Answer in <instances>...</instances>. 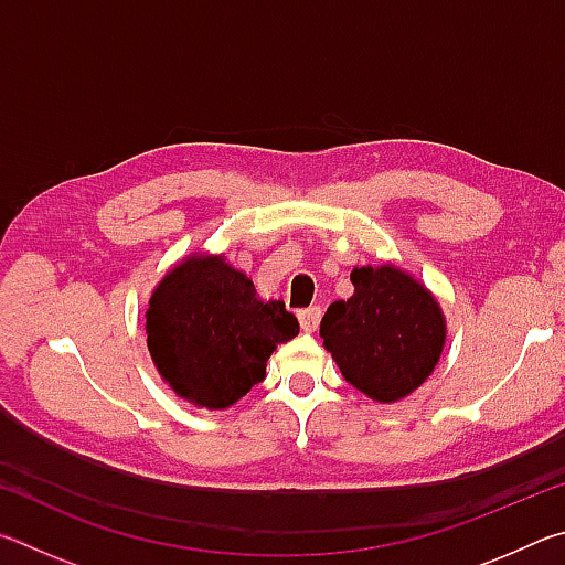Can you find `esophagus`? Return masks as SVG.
<instances>
[{
    "label": "esophagus",
    "instance_id": "34e87169",
    "mask_svg": "<svg viewBox=\"0 0 565 565\" xmlns=\"http://www.w3.org/2000/svg\"><path fill=\"white\" fill-rule=\"evenodd\" d=\"M319 321H321V309H319V306H309V309H301L299 311V323H301V329L306 333L317 331L319 329Z\"/></svg>",
    "mask_w": 565,
    "mask_h": 565
}]
</instances>
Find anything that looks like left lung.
Here are the masks:
<instances>
[{"mask_svg": "<svg viewBox=\"0 0 565 565\" xmlns=\"http://www.w3.org/2000/svg\"><path fill=\"white\" fill-rule=\"evenodd\" d=\"M353 294L321 319L323 347L361 394L394 404L431 376L446 343L434 294L396 266H356Z\"/></svg>", "mask_w": 565, "mask_h": 565, "instance_id": "left-lung-1", "label": "left lung"}]
</instances>
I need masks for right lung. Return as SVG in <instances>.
Segmentation results:
<instances>
[{"label":"right lung","instance_id":"add662e5","mask_svg":"<svg viewBox=\"0 0 565 565\" xmlns=\"http://www.w3.org/2000/svg\"><path fill=\"white\" fill-rule=\"evenodd\" d=\"M296 333L299 321L284 301H262L224 256H186L147 309V347L161 379L209 411L234 406L264 381L266 361Z\"/></svg>","mask_w":565,"mask_h":565}]
</instances>
